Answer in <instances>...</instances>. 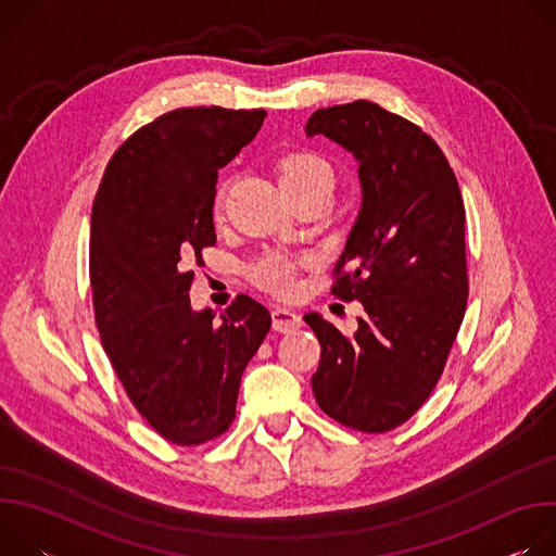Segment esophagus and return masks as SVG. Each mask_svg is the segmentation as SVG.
Here are the masks:
<instances>
[{
	"label": "esophagus",
	"mask_w": 556,
	"mask_h": 556,
	"mask_svg": "<svg viewBox=\"0 0 556 556\" xmlns=\"http://www.w3.org/2000/svg\"><path fill=\"white\" fill-rule=\"evenodd\" d=\"M303 326L301 316L292 309H286V307H275L273 309V330L275 332H281V334H288V332H294Z\"/></svg>",
	"instance_id": "1"
}]
</instances>
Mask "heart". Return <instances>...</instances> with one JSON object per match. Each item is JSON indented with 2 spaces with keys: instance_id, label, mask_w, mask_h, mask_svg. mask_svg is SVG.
<instances>
[{
  "instance_id": "b5f03b06",
  "label": "heart",
  "mask_w": 556,
  "mask_h": 556,
  "mask_svg": "<svg viewBox=\"0 0 556 556\" xmlns=\"http://www.w3.org/2000/svg\"><path fill=\"white\" fill-rule=\"evenodd\" d=\"M277 178L286 195L309 191V189H332V169L324 157L309 151L286 153L277 163ZM224 189L217 191V208L222 204ZM253 281L279 296H290L296 290V266L283 255H266L251 268Z\"/></svg>"
}]
</instances>
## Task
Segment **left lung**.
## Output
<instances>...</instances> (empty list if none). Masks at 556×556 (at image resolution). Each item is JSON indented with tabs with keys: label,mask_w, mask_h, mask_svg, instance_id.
Returning <instances> with one entry per match:
<instances>
[{
	"label": "left lung",
	"mask_w": 556,
	"mask_h": 556,
	"mask_svg": "<svg viewBox=\"0 0 556 556\" xmlns=\"http://www.w3.org/2000/svg\"><path fill=\"white\" fill-rule=\"evenodd\" d=\"M305 134L348 149L363 189L332 294L361 301L365 316L352 337L316 312L303 316L321 343L312 391L343 427L384 433L429 399L464 319L459 185L429 134L371 101L316 110Z\"/></svg>",
	"instance_id": "left-lung-1"
}]
</instances>
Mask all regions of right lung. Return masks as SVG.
Returning <instances> with one entry per match:
<instances>
[{"label": "right lung", "instance_id": "obj_1", "mask_svg": "<svg viewBox=\"0 0 556 556\" xmlns=\"http://www.w3.org/2000/svg\"><path fill=\"white\" fill-rule=\"evenodd\" d=\"M264 110L180 108L112 155L92 206L90 281L110 363L138 414L165 440L195 446L235 418L270 312L240 294L215 319L191 307V264L215 244L217 169L260 131Z\"/></svg>", "mask_w": 556, "mask_h": 556}]
</instances>
